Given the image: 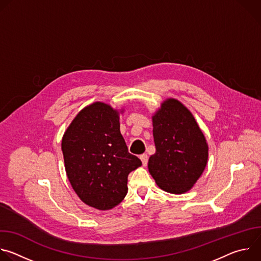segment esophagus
<instances>
[{
  "label": "esophagus",
  "instance_id": "esophagus-1",
  "mask_svg": "<svg viewBox=\"0 0 261 261\" xmlns=\"http://www.w3.org/2000/svg\"><path fill=\"white\" fill-rule=\"evenodd\" d=\"M140 160L142 162V165L145 166L147 164V161H148V156L146 154H142V155H140Z\"/></svg>",
  "mask_w": 261,
  "mask_h": 261
}]
</instances>
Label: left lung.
<instances>
[{
  "label": "left lung",
  "mask_w": 261,
  "mask_h": 261,
  "mask_svg": "<svg viewBox=\"0 0 261 261\" xmlns=\"http://www.w3.org/2000/svg\"><path fill=\"white\" fill-rule=\"evenodd\" d=\"M156 153L148 171L166 192L189 191L205 168L208 148L190 111L175 99L166 100L153 117Z\"/></svg>",
  "instance_id": "obj_1"
}]
</instances>
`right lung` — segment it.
<instances>
[{
    "label": "right lung",
    "instance_id": "right-lung-1",
    "mask_svg": "<svg viewBox=\"0 0 261 261\" xmlns=\"http://www.w3.org/2000/svg\"><path fill=\"white\" fill-rule=\"evenodd\" d=\"M65 168L72 188L88 205L110 210L128 192V175L141 165L128 152L119 114L96 102L84 108L62 139Z\"/></svg>",
    "mask_w": 261,
    "mask_h": 261
}]
</instances>
